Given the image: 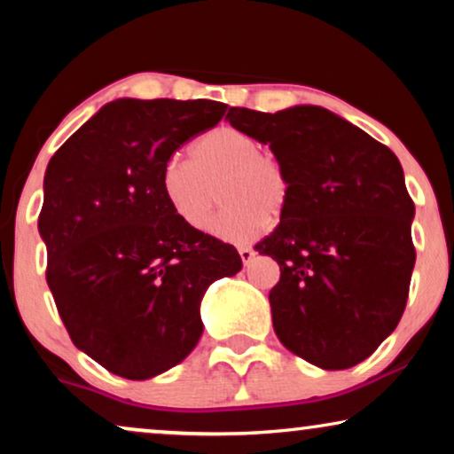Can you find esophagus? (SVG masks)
I'll return each instance as SVG.
<instances>
[{
  "label": "esophagus",
  "instance_id": "obj_1",
  "mask_svg": "<svg viewBox=\"0 0 454 454\" xmlns=\"http://www.w3.org/2000/svg\"><path fill=\"white\" fill-rule=\"evenodd\" d=\"M239 258H241V262H244V264H247V262H250V260L254 258V250H252V247H239Z\"/></svg>",
  "mask_w": 454,
  "mask_h": 454
}]
</instances>
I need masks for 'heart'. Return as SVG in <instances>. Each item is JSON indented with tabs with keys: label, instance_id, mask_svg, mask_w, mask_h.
I'll list each match as a JSON object with an SVG mask.
<instances>
[{
	"label": "heart",
	"instance_id": "obj_1",
	"mask_svg": "<svg viewBox=\"0 0 454 454\" xmlns=\"http://www.w3.org/2000/svg\"><path fill=\"white\" fill-rule=\"evenodd\" d=\"M215 231L229 241H247L287 208L291 182L281 160L262 153L250 134L216 128L194 146V160L171 157L163 167V190L176 213L194 229H207L219 207Z\"/></svg>",
	"mask_w": 454,
	"mask_h": 454
}]
</instances>
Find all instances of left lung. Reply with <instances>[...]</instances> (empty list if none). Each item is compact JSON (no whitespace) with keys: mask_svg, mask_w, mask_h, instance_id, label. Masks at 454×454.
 I'll use <instances>...</instances> for the list:
<instances>
[{"mask_svg":"<svg viewBox=\"0 0 454 454\" xmlns=\"http://www.w3.org/2000/svg\"><path fill=\"white\" fill-rule=\"evenodd\" d=\"M233 128L269 145L291 182L275 231L256 244L277 260L272 326L322 370L364 362L399 325L415 264V207L399 159L316 105L262 114L231 107Z\"/></svg>","mask_w":454,"mask_h":454,"instance_id":"left-lung-1","label":"left lung"}]
</instances>
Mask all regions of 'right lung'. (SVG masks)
<instances>
[{
  "label": "right lung",
  "instance_id": "right-lung-1",
  "mask_svg": "<svg viewBox=\"0 0 454 454\" xmlns=\"http://www.w3.org/2000/svg\"><path fill=\"white\" fill-rule=\"evenodd\" d=\"M225 111L117 98L49 160L47 285L72 343L111 374L146 380L184 362L202 334L204 291L241 270L238 250L190 227L163 190L171 154Z\"/></svg>",
  "mask_w": 454,
  "mask_h": 454
}]
</instances>
